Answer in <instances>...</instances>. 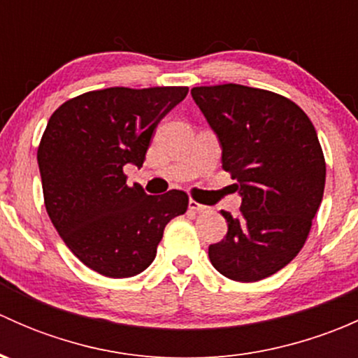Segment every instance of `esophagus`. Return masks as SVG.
I'll use <instances>...</instances> for the list:
<instances>
[{"label":"esophagus","instance_id":"esophagus-1","mask_svg":"<svg viewBox=\"0 0 358 358\" xmlns=\"http://www.w3.org/2000/svg\"><path fill=\"white\" fill-rule=\"evenodd\" d=\"M189 209H190V211H196V213H204L208 208H206V206L199 204V202H197V201H190L189 202Z\"/></svg>","mask_w":358,"mask_h":358}]
</instances>
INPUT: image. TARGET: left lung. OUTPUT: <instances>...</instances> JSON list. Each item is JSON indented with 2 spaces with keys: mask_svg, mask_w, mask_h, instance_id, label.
Returning <instances> with one entry per match:
<instances>
[{
  "mask_svg": "<svg viewBox=\"0 0 358 358\" xmlns=\"http://www.w3.org/2000/svg\"><path fill=\"white\" fill-rule=\"evenodd\" d=\"M190 93L243 196L236 218L222 211L229 232L209 246V259L237 282L273 275L305 246L322 202L326 159L315 128L301 107L268 90L227 83Z\"/></svg>",
  "mask_w": 358,
  "mask_h": 358,
  "instance_id": "obj_1",
  "label": "left lung"
}]
</instances>
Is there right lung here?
Returning <instances> with one entry per match:
<instances>
[{
  "label": "right lung",
  "instance_id": "obj_1",
  "mask_svg": "<svg viewBox=\"0 0 358 358\" xmlns=\"http://www.w3.org/2000/svg\"><path fill=\"white\" fill-rule=\"evenodd\" d=\"M187 93V86H114L74 96L50 117L38 147L46 213L88 268L110 279L143 272L164 227L189 208L182 190L147 196L122 171L143 164L159 121Z\"/></svg>",
  "mask_w": 358,
  "mask_h": 358
}]
</instances>
